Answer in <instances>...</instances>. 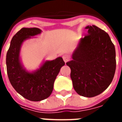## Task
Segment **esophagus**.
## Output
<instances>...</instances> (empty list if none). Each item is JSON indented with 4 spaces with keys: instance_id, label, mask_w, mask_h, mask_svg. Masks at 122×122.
Listing matches in <instances>:
<instances>
[{
    "instance_id": "esophagus-1",
    "label": "esophagus",
    "mask_w": 122,
    "mask_h": 122,
    "mask_svg": "<svg viewBox=\"0 0 122 122\" xmlns=\"http://www.w3.org/2000/svg\"><path fill=\"white\" fill-rule=\"evenodd\" d=\"M63 59L64 61L66 63V62H68V61L70 60V57H69V55H67V54H64L63 56Z\"/></svg>"
}]
</instances>
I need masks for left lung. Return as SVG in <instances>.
<instances>
[{
  "label": "left lung",
  "mask_w": 122,
  "mask_h": 122,
  "mask_svg": "<svg viewBox=\"0 0 122 122\" xmlns=\"http://www.w3.org/2000/svg\"><path fill=\"white\" fill-rule=\"evenodd\" d=\"M87 35L82 38L66 63L78 94L93 97L101 94L112 82L115 74L116 51L108 33L95 25L87 26Z\"/></svg>",
  "instance_id": "left-lung-1"
}]
</instances>
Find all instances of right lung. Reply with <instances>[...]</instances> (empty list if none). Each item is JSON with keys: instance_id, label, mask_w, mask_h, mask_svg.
<instances>
[{"instance_id": "add662e5", "label": "right lung", "mask_w": 122, "mask_h": 122, "mask_svg": "<svg viewBox=\"0 0 122 122\" xmlns=\"http://www.w3.org/2000/svg\"><path fill=\"white\" fill-rule=\"evenodd\" d=\"M40 32L41 30L38 28H22L13 36L6 54L7 74L10 82L18 93L31 101H40L50 96L56 77L65 65L62 57H58L46 61L33 73L23 69L20 61L21 45L25 40Z\"/></svg>"}]
</instances>
